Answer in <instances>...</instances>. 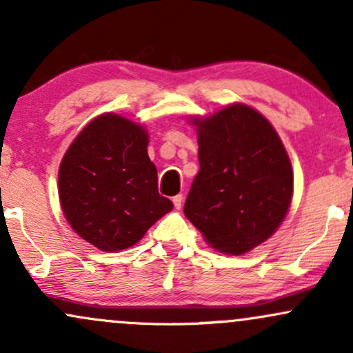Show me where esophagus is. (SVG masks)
I'll use <instances>...</instances> for the list:
<instances>
[{"label": "esophagus", "instance_id": "1", "mask_svg": "<svg viewBox=\"0 0 353 353\" xmlns=\"http://www.w3.org/2000/svg\"><path fill=\"white\" fill-rule=\"evenodd\" d=\"M182 199H184V197H182V194H177V196H174V197H172L174 208L181 209V208H182Z\"/></svg>", "mask_w": 353, "mask_h": 353}]
</instances>
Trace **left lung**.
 Wrapping results in <instances>:
<instances>
[{"label":"left lung","mask_w":353,"mask_h":353,"mask_svg":"<svg viewBox=\"0 0 353 353\" xmlns=\"http://www.w3.org/2000/svg\"><path fill=\"white\" fill-rule=\"evenodd\" d=\"M192 123L201 169L184 214L214 249L241 255L272 236L289 210V156L269 121L244 104Z\"/></svg>","instance_id":"1"}]
</instances>
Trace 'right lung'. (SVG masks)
Wrapping results in <instances>:
<instances>
[{
  "label": "right lung",
  "mask_w": 353,
  "mask_h": 353,
  "mask_svg": "<svg viewBox=\"0 0 353 353\" xmlns=\"http://www.w3.org/2000/svg\"><path fill=\"white\" fill-rule=\"evenodd\" d=\"M148 134L116 114L91 121L59 165V201L71 228L89 244L114 252L134 245L172 209L157 190Z\"/></svg>",
  "instance_id": "1"
}]
</instances>
